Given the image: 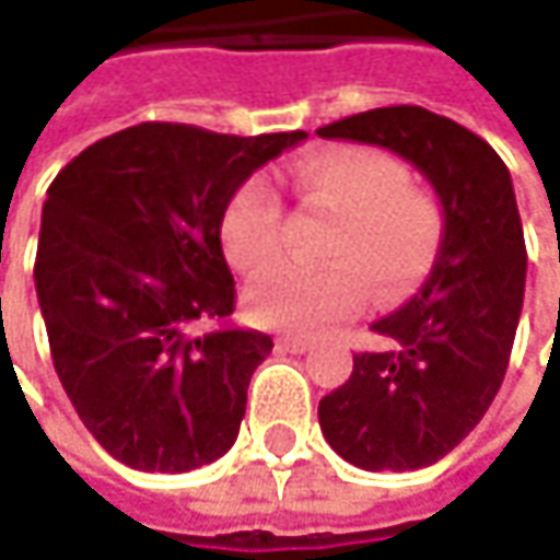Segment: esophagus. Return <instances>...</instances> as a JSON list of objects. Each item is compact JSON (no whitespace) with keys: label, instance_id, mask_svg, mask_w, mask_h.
<instances>
[{"label":"esophagus","instance_id":"esophagus-1","mask_svg":"<svg viewBox=\"0 0 560 560\" xmlns=\"http://www.w3.org/2000/svg\"><path fill=\"white\" fill-rule=\"evenodd\" d=\"M277 346L283 349V352H292V355H305V352H312V339H302V336H280L277 339Z\"/></svg>","mask_w":560,"mask_h":560}]
</instances>
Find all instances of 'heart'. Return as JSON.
<instances>
[{"label":"heart","mask_w":560,"mask_h":560,"mask_svg":"<svg viewBox=\"0 0 560 560\" xmlns=\"http://www.w3.org/2000/svg\"><path fill=\"white\" fill-rule=\"evenodd\" d=\"M305 211L334 218L324 236V268L265 270L283 252V202L273 186L252 177L233 192L221 221L226 258L258 273L246 290L255 324L292 334H320L355 314L371 283L383 299L415 292L433 270L442 246V208L411 186L396 155L368 145H334L292 171Z\"/></svg>","instance_id":"b5f03b06"}]
</instances>
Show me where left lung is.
Here are the masks:
<instances>
[{
    "label": "left lung",
    "mask_w": 560,
    "mask_h": 560,
    "mask_svg": "<svg viewBox=\"0 0 560 560\" xmlns=\"http://www.w3.org/2000/svg\"><path fill=\"white\" fill-rule=\"evenodd\" d=\"M317 133L396 152L440 196L442 246L430 277L374 324L393 346L355 355L352 376L317 405L324 440L349 464L430 467L483 420L505 380L527 283L511 174L489 142L420 105L361 112Z\"/></svg>",
    "instance_id": "left-lung-1"
}]
</instances>
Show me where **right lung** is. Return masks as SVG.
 Masks as SVG:
<instances>
[{
  "label": "right lung",
  "mask_w": 560,
  "mask_h": 560,
  "mask_svg": "<svg viewBox=\"0 0 560 560\" xmlns=\"http://www.w3.org/2000/svg\"><path fill=\"white\" fill-rule=\"evenodd\" d=\"M305 137L149 120L93 142L49 186L33 280L55 374L120 464L186 474L236 442L273 342L230 324L221 221L233 192Z\"/></svg>",
  "instance_id": "right-lung-1"
}]
</instances>
